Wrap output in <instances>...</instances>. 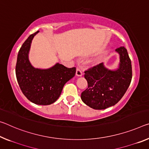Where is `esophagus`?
<instances>
[{
	"mask_svg": "<svg viewBox=\"0 0 149 149\" xmlns=\"http://www.w3.org/2000/svg\"><path fill=\"white\" fill-rule=\"evenodd\" d=\"M82 75H83V72H82V70L81 69H79V68H77V69L76 70L77 76H81Z\"/></svg>",
	"mask_w": 149,
	"mask_h": 149,
	"instance_id": "1",
	"label": "esophagus"
}]
</instances>
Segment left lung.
<instances>
[{"instance_id":"left-lung-1","label":"left lung","mask_w":149,"mask_h":149,"mask_svg":"<svg viewBox=\"0 0 149 149\" xmlns=\"http://www.w3.org/2000/svg\"><path fill=\"white\" fill-rule=\"evenodd\" d=\"M115 51L119 54V67L109 70L101 63L85 72L88 87L81 93L83 102L94 109H105L115 105L125 93L132 79V66L124 46Z\"/></svg>"}]
</instances>
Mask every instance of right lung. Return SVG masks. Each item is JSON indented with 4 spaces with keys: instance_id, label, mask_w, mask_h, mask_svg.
I'll use <instances>...</instances> for the list:
<instances>
[{
    "instance_id": "obj_1",
    "label": "right lung",
    "mask_w": 149,
    "mask_h": 149,
    "mask_svg": "<svg viewBox=\"0 0 149 149\" xmlns=\"http://www.w3.org/2000/svg\"><path fill=\"white\" fill-rule=\"evenodd\" d=\"M30 35L18 54L16 75L20 88L28 100L36 105H48L55 102L60 96L67 81L74 77L75 68H68L57 63L48 69L33 67L28 54L34 36Z\"/></svg>"
}]
</instances>
